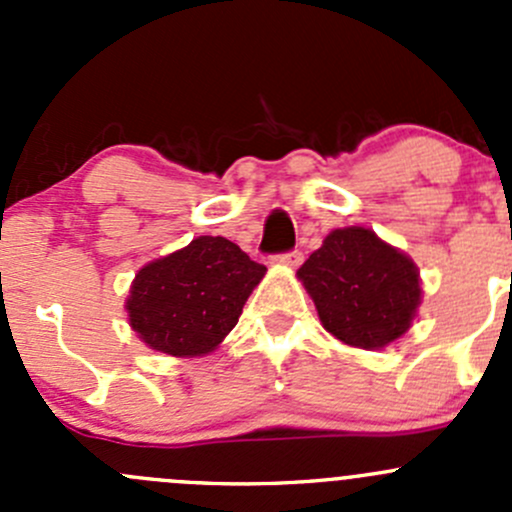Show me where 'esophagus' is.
Here are the masks:
<instances>
[{
	"label": "esophagus",
	"mask_w": 512,
	"mask_h": 512,
	"mask_svg": "<svg viewBox=\"0 0 512 512\" xmlns=\"http://www.w3.org/2000/svg\"><path fill=\"white\" fill-rule=\"evenodd\" d=\"M302 260H304V255L299 250H289V252H285V255L275 257V262H280V265H285V267H299L302 265Z\"/></svg>",
	"instance_id": "1"
}]
</instances>
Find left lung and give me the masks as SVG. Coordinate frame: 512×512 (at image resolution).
<instances>
[{
	"label": "left lung",
	"instance_id": "obj_1",
	"mask_svg": "<svg viewBox=\"0 0 512 512\" xmlns=\"http://www.w3.org/2000/svg\"><path fill=\"white\" fill-rule=\"evenodd\" d=\"M297 277L322 327L356 349H384L404 337L421 304L416 262L361 225L329 232Z\"/></svg>",
	"mask_w": 512,
	"mask_h": 512
}]
</instances>
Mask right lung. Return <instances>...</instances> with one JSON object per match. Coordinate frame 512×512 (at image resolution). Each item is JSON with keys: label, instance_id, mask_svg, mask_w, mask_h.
I'll use <instances>...</instances> for the list:
<instances>
[{"label": "right lung", "instance_id": "right-lung-1", "mask_svg": "<svg viewBox=\"0 0 512 512\" xmlns=\"http://www.w3.org/2000/svg\"><path fill=\"white\" fill-rule=\"evenodd\" d=\"M265 272L235 242L200 235L138 270L126 297L128 324L153 352L205 356L232 332Z\"/></svg>", "mask_w": 512, "mask_h": 512}]
</instances>
